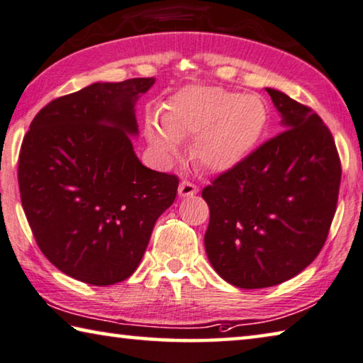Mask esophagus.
<instances>
[{
  "label": "esophagus",
  "instance_id": "1",
  "mask_svg": "<svg viewBox=\"0 0 363 363\" xmlns=\"http://www.w3.org/2000/svg\"><path fill=\"white\" fill-rule=\"evenodd\" d=\"M198 191H199V188L194 185V183H191V182H182L180 183V186H178V194L182 196V198H189V196H194V194H198Z\"/></svg>",
  "mask_w": 363,
  "mask_h": 363
}]
</instances>
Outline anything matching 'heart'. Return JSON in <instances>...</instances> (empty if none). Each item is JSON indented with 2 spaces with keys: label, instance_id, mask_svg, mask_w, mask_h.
<instances>
[{
  "label": "heart",
  "instance_id": "heart-1",
  "mask_svg": "<svg viewBox=\"0 0 363 363\" xmlns=\"http://www.w3.org/2000/svg\"><path fill=\"white\" fill-rule=\"evenodd\" d=\"M269 123L268 106L258 95H242L223 87L189 86L177 92L162 111L150 119L146 135L174 157L182 137H193L194 157L208 170L234 167L253 151Z\"/></svg>",
  "mask_w": 363,
  "mask_h": 363
}]
</instances>
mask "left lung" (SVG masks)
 <instances>
[{"instance_id":"8db88e82","label":"left lung","mask_w":363,"mask_h":363,"mask_svg":"<svg viewBox=\"0 0 363 363\" xmlns=\"http://www.w3.org/2000/svg\"><path fill=\"white\" fill-rule=\"evenodd\" d=\"M284 132L202 189L213 269L239 289L282 284L314 262L336 212L341 162L328 127L309 106L266 89Z\"/></svg>"}]
</instances>
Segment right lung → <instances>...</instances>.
I'll return each mask as SVG.
<instances>
[{
  "mask_svg": "<svg viewBox=\"0 0 363 363\" xmlns=\"http://www.w3.org/2000/svg\"><path fill=\"white\" fill-rule=\"evenodd\" d=\"M155 78L95 82L50 101L31 121L18 155L21 201L40 250L81 282L133 274L178 177L140 162L135 101Z\"/></svg>",
  "mask_w": 363,
  "mask_h": 363,
  "instance_id": "right-lung-1",
  "label": "right lung"
}]
</instances>
